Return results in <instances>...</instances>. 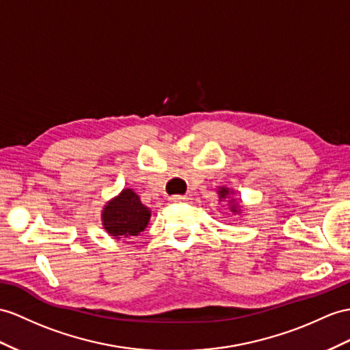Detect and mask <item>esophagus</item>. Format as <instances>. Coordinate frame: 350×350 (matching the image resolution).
<instances>
[{"label":"esophagus","mask_w":350,"mask_h":350,"mask_svg":"<svg viewBox=\"0 0 350 350\" xmlns=\"http://www.w3.org/2000/svg\"><path fill=\"white\" fill-rule=\"evenodd\" d=\"M187 198L185 196H180V194H176V196H172V198H170V200L172 202H184Z\"/></svg>","instance_id":"1"}]
</instances>
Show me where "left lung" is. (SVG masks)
Instances as JSON below:
<instances>
[{
  "label": "left lung",
  "mask_w": 350,
  "mask_h": 350,
  "mask_svg": "<svg viewBox=\"0 0 350 350\" xmlns=\"http://www.w3.org/2000/svg\"><path fill=\"white\" fill-rule=\"evenodd\" d=\"M233 194V191H230V189H227V187H219L218 189V196H219V202L223 200H227L228 202V206H230V211L233 212V214H241V206L239 204L236 203L234 199H230V196Z\"/></svg>",
  "instance_id": "left-lung-1"
}]
</instances>
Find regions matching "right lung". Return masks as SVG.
Wrapping results in <instances>:
<instances>
[{
  "label": "right lung",
  "instance_id": "right-lung-1",
  "mask_svg": "<svg viewBox=\"0 0 350 350\" xmlns=\"http://www.w3.org/2000/svg\"><path fill=\"white\" fill-rule=\"evenodd\" d=\"M151 211L141 203L139 196L132 189H124L111 199L102 211V226L114 239H129L146 230Z\"/></svg>",
  "mask_w": 350,
  "mask_h": 350
}]
</instances>
